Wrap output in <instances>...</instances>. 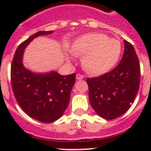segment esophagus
<instances>
[{
  "label": "esophagus",
  "instance_id": "1",
  "mask_svg": "<svg viewBox=\"0 0 151 151\" xmlns=\"http://www.w3.org/2000/svg\"><path fill=\"white\" fill-rule=\"evenodd\" d=\"M83 78H84L83 75L80 74V73H78V74L76 75V79L81 80V79H83Z\"/></svg>",
  "mask_w": 151,
  "mask_h": 151
}]
</instances>
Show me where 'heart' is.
Instances as JSON below:
<instances>
[{"mask_svg": "<svg viewBox=\"0 0 151 151\" xmlns=\"http://www.w3.org/2000/svg\"><path fill=\"white\" fill-rule=\"evenodd\" d=\"M70 50L76 55H84L82 65L88 73L102 74L110 70L119 58L120 42L102 33H92L77 38Z\"/></svg>", "mask_w": 151, "mask_h": 151, "instance_id": "obj_1", "label": "heart"}]
</instances>
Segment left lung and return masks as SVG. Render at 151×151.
<instances>
[{
	"label": "left lung",
	"mask_w": 151,
	"mask_h": 151,
	"mask_svg": "<svg viewBox=\"0 0 151 151\" xmlns=\"http://www.w3.org/2000/svg\"><path fill=\"white\" fill-rule=\"evenodd\" d=\"M122 60L113 70L88 78L89 101L96 113L111 120L123 115L132 106L140 85V63L134 47L124 40Z\"/></svg>",
	"instance_id": "obj_1"
}]
</instances>
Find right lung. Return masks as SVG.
<instances>
[{"instance_id":"right-lung-1","label":"right lung","mask_w":151,"mask_h":151,"mask_svg":"<svg viewBox=\"0 0 151 151\" xmlns=\"http://www.w3.org/2000/svg\"><path fill=\"white\" fill-rule=\"evenodd\" d=\"M53 32L40 31L22 42L16 50L10 69L12 89L19 105L28 116L45 123L54 122L63 114L76 75L35 74L24 67L22 58L24 49L35 38Z\"/></svg>"}]
</instances>
